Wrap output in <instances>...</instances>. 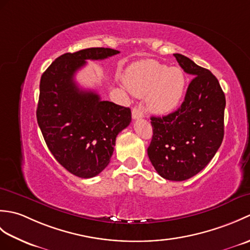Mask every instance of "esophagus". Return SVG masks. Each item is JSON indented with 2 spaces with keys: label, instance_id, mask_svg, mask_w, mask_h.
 <instances>
[{
  "label": "esophagus",
  "instance_id": "34e87169",
  "mask_svg": "<svg viewBox=\"0 0 250 250\" xmlns=\"http://www.w3.org/2000/svg\"><path fill=\"white\" fill-rule=\"evenodd\" d=\"M144 117V113L141 107H134L132 109V118L133 119H139V118H143Z\"/></svg>",
  "mask_w": 250,
  "mask_h": 250
}]
</instances>
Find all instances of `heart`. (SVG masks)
Returning a JSON list of instances; mask_svg holds the SVG:
<instances>
[{
  "mask_svg": "<svg viewBox=\"0 0 250 250\" xmlns=\"http://www.w3.org/2000/svg\"><path fill=\"white\" fill-rule=\"evenodd\" d=\"M124 82L136 97L147 95L148 109L158 115H167L176 109L186 87L182 70L153 60L140 61L129 66Z\"/></svg>",
  "mask_w": 250,
  "mask_h": 250,
  "instance_id": "b5f03b06",
  "label": "heart"
}]
</instances>
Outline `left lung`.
Listing matches in <instances>:
<instances>
[{
  "instance_id": "obj_1",
  "label": "left lung",
  "mask_w": 250,
  "mask_h": 250,
  "mask_svg": "<svg viewBox=\"0 0 250 250\" xmlns=\"http://www.w3.org/2000/svg\"><path fill=\"white\" fill-rule=\"evenodd\" d=\"M174 57L193 79L177 110L150 118L153 135L147 153L161 177L183 182L201 172L219 149L226 97L211 72L183 55Z\"/></svg>"
}]
</instances>
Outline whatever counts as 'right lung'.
Masks as SVG:
<instances>
[{
    "instance_id": "obj_1",
    "label": "right lung",
    "mask_w": 250,
    "mask_h": 250,
    "mask_svg": "<svg viewBox=\"0 0 250 250\" xmlns=\"http://www.w3.org/2000/svg\"><path fill=\"white\" fill-rule=\"evenodd\" d=\"M119 54L110 48L67 52L51 63L40 83L36 118L52 156L82 178L97 176L108 166L116 137L131 122V109L79 89L75 73L86 60Z\"/></svg>"
}]
</instances>
